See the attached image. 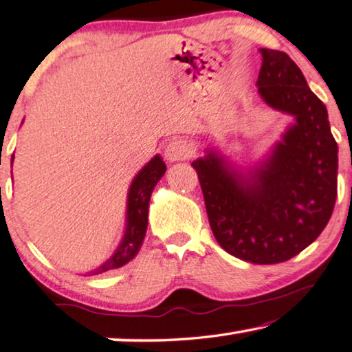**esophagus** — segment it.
<instances>
[{"mask_svg": "<svg viewBox=\"0 0 352 352\" xmlns=\"http://www.w3.org/2000/svg\"><path fill=\"white\" fill-rule=\"evenodd\" d=\"M190 157V147L186 141L173 140L170 144L165 147V159L168 162H181Z\"/></svg>", "mask_w": 352, "mask_h": 352, "instance_id": "34e87169", "label": "esophagus"}]
</instances>
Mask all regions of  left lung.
Instances as JSON below:
<instances>
[{
    "label": "left lung",
    "mask_w": 352,
    "mask_h": 352,
    "mask_svg": "<svg viewBox=\"0 0 352 352\" xmlns=\"http://www.w3.org/2000/svg\"><path fill=\"white\" fill-rule=\"evenodd\" d=\"M257 87L265 103L295 117L249 176L206 151L197 170L214 238L241 261L286 262L320 235L337 198L338 146L327 108L286 52L261 49Z\"/></svg>",
    "instance_id": "1"
}]
</instances>
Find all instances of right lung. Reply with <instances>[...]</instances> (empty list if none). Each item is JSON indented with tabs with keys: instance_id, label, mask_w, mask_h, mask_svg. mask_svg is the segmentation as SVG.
I'll list each match as a JSON object with an SVG mask.
<instances>
[{
	"instance_id": "add662e5",
	"label": "right lung",
	"mask_w": 352,
	"mask_h": 352,
	"mask_svg": "<svg viewBox=\"0 0 352 352\" xmlns=\"http://www.w3.org/2000/svg\"><path fill=\"white\" fill-rule=\"evenodd\" d=\"M14 159V157H12ZM166 165L160 155H155L149 164L136 175L129 190V201H126V228L124 238L116 249L113 257L106 261L100 268L94 270L89 274H98L109 272V270L120 268L129 263L138 254L142 239L147 230V212H149V200L152 190L160 177L165 175Z\"/></svg>"
}]
</instances>
